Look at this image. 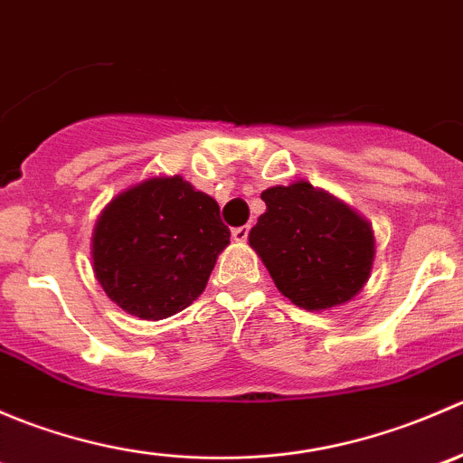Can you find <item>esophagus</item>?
Instances as JSON below:
<instances>
[{"instance_id":"34e87169","label":"esophagus","mask_w":463,"mask_h":463,"mask_svg":"<svg viewBox=\"0 0 463 463\" xmlns=\"http://www.w3.org/2000/svg\"><path fill=\"white\" fill-rule=\"evenodd\" d=\"M249 232H250L249 226L232 228V240H235V241H246V240H249Z\"/></svg>"}]
</instances>
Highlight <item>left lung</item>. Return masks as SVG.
<instances>
[{
	"label": "left lung",
	"instance_id": "1",
	"mask_svg": "<svg viewBox=\"0 0 463 463\" xmlns=\"http://www.w3.org/2000/svg\"><path fill=\"white\" fill-rule=\"evenodd\" d=\"M266 213L249 241L275 287L309 311L352 300L374 264V232L367 219L307 181L261 193Z\"/></svg>",
	"mask_w": 463,
	"mask_h": 463
}]
</instances>
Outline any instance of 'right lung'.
<instances>
[{
    "mask_svg": "<svg viewBox=\"0 0 463 463\" xmlns=\"http://www.w3.org/2000/svg\"><path fill=\"white\" fill-rule=\"evenodd\" d=\"M231 241L219 205L188 181L154 176L102 210L93 228V273L128 314L163 320L193 305Z\"/></svg>",
    "mask_w": 463,
    "mask_h": 463,
    "instance_id": "right-lung-1",
    "label": "right lung"
}]
</instances>
